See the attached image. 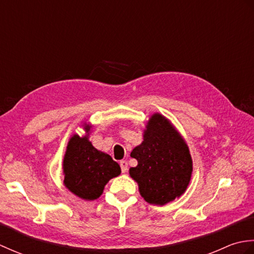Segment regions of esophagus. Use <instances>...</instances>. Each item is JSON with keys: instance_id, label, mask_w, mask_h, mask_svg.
Wrapping results in <instances>:
<instances>
[{"instance_id": "34e87169", "label": "esophagus", "mask_w": 254, "mask_h": 254, "mask_svg": "<svg viewBox=\"0 0 254 254\" xmlns=\"http://www.w3.org/2000/svg\"><path fill=\"white\" fill-rule=\"evenodd\" d=\"M120 167H121V170H122L123 174H124V172H127V160H121L120 161Z\"/></svg>"}]
</instances>
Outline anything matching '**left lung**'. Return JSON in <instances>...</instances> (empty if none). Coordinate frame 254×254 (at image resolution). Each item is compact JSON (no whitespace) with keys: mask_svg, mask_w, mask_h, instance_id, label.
<instances>
[{"mask_svg":"<svg viewBox=\"0 0 254 254\" xmlns=\"http://www.w3.org/2000/svg\"><path fill=\"white\" fill-rule=\"evenodd\" d=\"M137 166L130 175L146 202L164 205L186 191L192 174L187 144L165 117L156 113L146 127L144 141L132 150Z\"/></svg>","mask_w":254,"mask_h":254,"instance_id":"obj_1","label":"left lung"}]
</instances>
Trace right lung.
<instances>
[{"label":"right lung","instance_id":"obj_1","mask_svg":"<svg viewBox=\"0 0 254 254\" xmlns=\"http://www.w3.org/2000/svg\"><path fill=\"white\" fill-rule=\"evenodd\" d=\"M64 185L75 195L96 199L107 182L121 174V168L110 155L99 152L87 136L74 135L69 139L63 160Z\"/></svg>","mask_w":254,"mask_h":254}]
</instances>
